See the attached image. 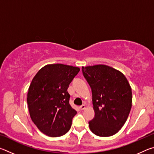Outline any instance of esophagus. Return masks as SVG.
<instances>
[{
    "label": "esophagus",
    "instance_id": "obj_1",
    "mask_svg": "<svg viewBox=\"0 0 154 154\" xmlns=\"http://www.w3.org/2000/svg\"><path fill=\"white\" fill-rule=\"evenodd\" d=\"M79 109H81V110H83V109H85V105H81V106H79Z\"/></svg>",
    "mask_w": 154,
    "mask_h": 154
}]
</instances>
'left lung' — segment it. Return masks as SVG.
Instances as JSON below:
<instances>
[{"label": "left lung", "instance_id": "8db88e82", "mask_svg": "<svg viewBox=\"0 0 154 154\" xmlns=\"http://www.w3.org/2000/svg\"><path fill=\"white\" fill-rule=\"evenodd\" d=\"M83 75L92 89L95 116L89 122L94 134L110 137L126 122L132 107V90L120 71L106 65L82 67Z\"/></svg>", "mask_w": 154, "mask_h": 154}]
</instances>
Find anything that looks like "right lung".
<instances>
[{
	"instance_id": "obj_1",
	"label": "right lung",
	"mask_w": 154,
	"mask_h": 154,
	"mask_svg": "<svg viewBox=\"0 0 154 154\" xmlns=\"http://www.w3.org/2000/svg\"><path fill=\"white\" fill-rule=\"evenodd\" d=\"M79 71V68L69 65L48 64L34 77L27 103L31 119L43 134L60 137L71 128L77 111L70 105L67 89Z\"/></svg>"
}]
</instances>
